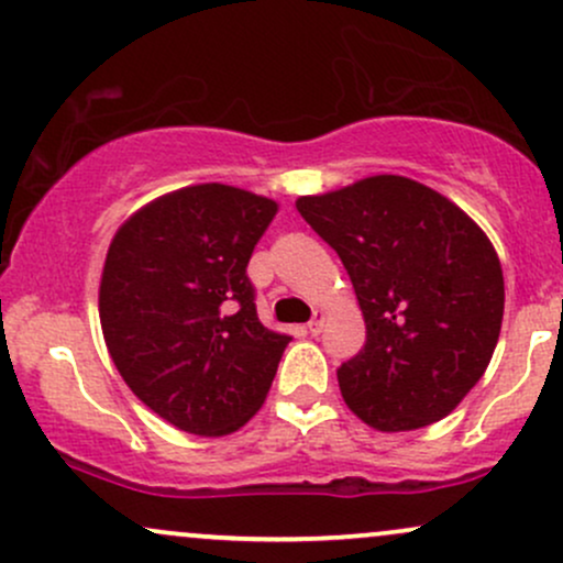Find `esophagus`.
<instances>
[{
	"instance_id": "esophagus-1",
	"label": "esophagus",
	"mask_w": 563,
	"mask_h": 563,
	"mask_svg": "<svg viewBox=\"0 0 563 563\" xmlns=\"http://www.w3.org/2000/svg\"><path fill=\"white\" fill-rule=\"evenodd\" d=\"M322 322H325V314H322V312H314V318L307 322V331L312 333V335H318V333L322 331Z\"/></svg>"
}]
</instances>
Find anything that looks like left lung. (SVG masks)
<instances>
[{"instance_id": "obj_1", "label": "left lung", "mask_w": 563, "mask_h": 563, "mask_svg": "<svg viewBox=\"0 0 563 563\" xmlns=\"http://www.w3.org/2000/svg\"><path fill=\"white\" fill-rule=\"evenodd\" d=\"M296 209L344 264L365 346L339 367L344 402L378 431L442 421L493 360L503 269L487 235L452 200L378 174Z\"/></svg>"}]
</instances>
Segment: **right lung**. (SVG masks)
<instances>
[{"label": "right lung", "mask_w": 563, "mask_h": 563, "mask_svg": "<svg viewBox=\"0 0 563 563\" xmlns=\"http://www.w3.org/2000/svg\"><path fill=\"white\" fill-rule=\"evenodd\" d=\"M275 211L241 187H185L140 209L108 249V352L129 389L187 434L238 431L273 386L290 335L262 325L245 269Z\"/></svg>", "instance_id": "right-lung-1"}]
</instances>
